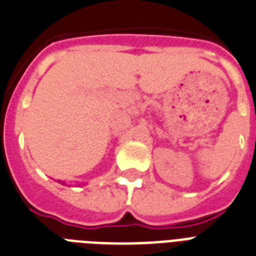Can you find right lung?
<instances>
[{"instance_id": "right-lung-1", "label": "right lung", "mask_w": 256, "mask_h": 256, "mask_svg": "<svg viewBox=\"0 0 256 256\" xmlns=\"http://www.w3.org/2000/svg\"><path fill=\"white\" fill-rule=\"evenodd\" d=\"M58 183H62V182H58ZM62 184H64V183H62Z\"/></svg>"}]
</instances>
